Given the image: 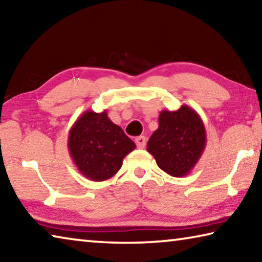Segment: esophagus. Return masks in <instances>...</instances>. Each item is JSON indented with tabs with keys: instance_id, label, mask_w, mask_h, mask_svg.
<instances>
[{
	"instance_id": "obj_1",
	"label": "esophagus",
	"mask_w": 262,
	"mask_h": 262,
	"mask_svg": "<svg viewBox=\"0 0 262 262\" xmlns=\"http://www.w3.org/2000/svg\"><path fill=\"white\" fill-rule=\"evenodd\" d=\"M135 143L137 145V148L143 149L145 148V144H147V139H145V136H139L135 139Z\"/></svg>"
}]
</instances>
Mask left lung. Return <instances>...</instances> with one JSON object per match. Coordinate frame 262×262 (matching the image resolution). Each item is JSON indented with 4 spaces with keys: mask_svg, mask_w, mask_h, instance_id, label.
<instances>
[{
    "mask_svg": "<svg viewBox=\"0 0 262 262\" xmlns=\"http://www.w3.org/2000/svg\"><path fill=\"white\" fill-rule=\"evenodd\" d=\"M158 125L148 141V152L167 174L177 178L189 174L206 148L207 135L200 115L181 105L177 111L163 110Z\"/></svg>",
    "mask_w": 262,
    "mask_h": 262,
    "instance_id": "left-lung-1",
    "label": "left lung"
}]
</instances>
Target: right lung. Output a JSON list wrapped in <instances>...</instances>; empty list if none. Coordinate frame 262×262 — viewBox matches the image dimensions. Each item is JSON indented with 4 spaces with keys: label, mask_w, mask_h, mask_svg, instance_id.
<instances>
[{
    "label": "right lung",
    "mask_w": 262,
    "mask_h": 262,
    "mask_svg": "<svg viewBox=\"0 0 262 262\" xmlns=\"http://www.w3.org/2000/svg\"><path fill=\"white\" fill-rule=\"evenodd\" d=\"M135 143L121 127L110 120L106 111H85L68 134V149L73 162L85 178L104 181L117 173Z\"/></svg>",
    "instance_id": "1"
}]
</instances>
